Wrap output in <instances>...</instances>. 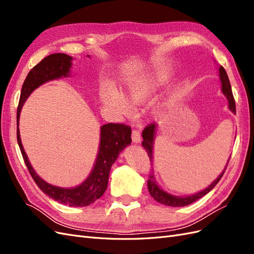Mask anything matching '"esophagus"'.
<instances>
[{
	"label": "esophagus",
	"mask_w": 254,
	"mask_h": 254,
	"mask_svg": "<svg viewBox=\"0 0 254 254\" xmlns=\"http://www.w3.org/2000/svg\"><path fill=\"white\" fill-rule=\"evenodd\" d=\"M131 139H132L133 143H140L141 142V133H140L139 130H136V129L132 130Z\"/></svg>",
	"instance_id": "1"
}]
</instances>
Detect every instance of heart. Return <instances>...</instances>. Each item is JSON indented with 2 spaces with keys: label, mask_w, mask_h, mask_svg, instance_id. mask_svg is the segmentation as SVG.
<instances>
[{
  "label": "heart",
  "mask_w": 254,
  "mask_h": 254,
  "mask_svg": "<svg viewBox=\"0 0 254 254\" xmlns=\"http://www.w3.org/2000/svg\"><path fill=\"white\" fill-rule=\"evenodd\" d=\"M160 83L161 77L159 75H147L144 77H136L125 81L123 86V92L126 98L115 87L106 84L101 88L99 97L106 107L120 114L129 115L132 112V107L128 102L141 105L147 102L155 93ZM128 100L129 101L128 102ZM159 107H155L152 109L153 114L159 113Z\"/></svg>",
  "instance_id": "obj_1"
}]
</instances>
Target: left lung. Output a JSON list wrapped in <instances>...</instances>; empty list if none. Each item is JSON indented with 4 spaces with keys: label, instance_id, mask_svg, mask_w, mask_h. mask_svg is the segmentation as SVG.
<instances>
[{
    "label": "left lung",
    "instance_id": "left-lung-1",
    "mask_svg": "<svg viewBox=\"0 0 254 254\" xmlns=\"http://www.w3.org/2000/svg\"><path fill=\"white\" fill-rule=\"evenodd\" d=\"M219 78L221 81V90H222V93L227 97L228 99V104H229V109L231 110L233 113L236 112L235 109V101H234V97H233V93H232V89H231V84H230L229 78H228V75L227 72L225 71V68L222 67L221 65L219 66ZM156 129H157V124L156 123H152V124H149L147 127H145V129L143 130L142 132V136H143V142L142 145L143 147L146 149L148 153V157L150 159V162L152 164V161H153V141H155V134H156ZM230 160V158H229ZM229 162V161H228ZM228 166V164H227ZM227 166L225 167L224 172H222L216 179H215L209 187L206 189H204L203 190L198 191V193L194 194V195H190V196H186V197H179V196H174L172 194H168L167 191L163 190L161 189L156 180V176L153 174V171H151L152 173H150L149 175V179L147 181V187H148V191L150 196L155 199L156 201L162 203L164 205H168V206H186L189 205L190 203L195 202L198 199H200L201 197H203L204 195H206L209 191H211L214 187L216 186V184L219 182V180L221 179L222 175H224L225 171Z\"/></svg>",
    "mask_w": 254,
    "mask_h": 254
}]
</instances>
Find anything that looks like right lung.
Instances as JSON below:
<instances>
[{
    "label": "right lung",
    "instance_id": "1",
    "mask_svg": "<svg viewBox=\"0 0 254 254\" xmlns=\"http://www.w3.org/2000/svg\"><path fill=\"white\" fill-rule=\"evenodd\" d=\"M72 60L73 57L66 54H52L43 58L29 71L26 79L23 82L17 111V140L30 176L45 195L54 200L70 206H87L101 198L105 193L108 187L109 173L112 164L118 159L120 152L131 143V128L124 124H114V123L103 125L101 127V142H99L98 153L93 170L80 186L71 189L52 186L37 175L23 148L19 130L21 109L27 97L32 94L35 89L40 87L44 82L67 77L70 75Z\"/></svg>",
    "mask_w": 254,
    "mask_h": 254
}]
</instances>
